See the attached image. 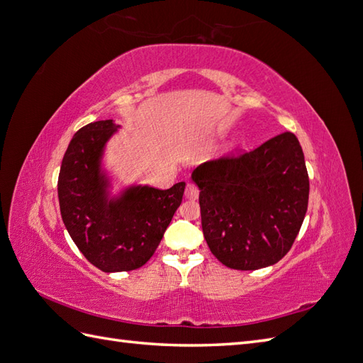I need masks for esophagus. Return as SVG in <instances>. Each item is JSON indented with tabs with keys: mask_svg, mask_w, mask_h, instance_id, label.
I'll use <instances>...</instances> for the list:
<instances>
[{
	"mask_svg": "<svg viewBox=\"0 0 363 363\" xmlns=\"http://www.w3.org/2000/svg\"><path fill=\"white\" fill-rule=\"evenodd\" d=\"M199 196V190L195 184H189L187 189H185V198L189 199H198Z\"/></svg>",
	"mask_w": 363,
	"mask_h": 363,
	"instance_id": "1",
	"label": "esophagus"
}]
</instances>
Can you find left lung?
Listing matches in <instances>:
<instances>
[{
    "label": "left lung",
    "mask_w": 363,
    "mask_h": 363,
    "mask_svg": "<svg viewBox=\"0 0 363 363\" xmlns=\"http://www.w3.org/2000/svg\"><path fill=\"white\" fill-rule=\"evenodd\" d=\"M199 187L201 224L212 254L237 271L278 263L305 220L309 178L294 133L249 153L223 156L191 173Z\"/></svg>",
    "instance_id": "1"
}]
</instances>
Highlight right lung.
<instances>
[{
  "label": "right lung",
  "instance_id": "1",
  "mask_svg": "<svg viewBox=\"0 0 363 363\" xmlns=\"http://www.w3.org/2000/svg\"><path fill=\"white\" fill-rule=\"evenodd\" d=\"M113 121H99L74 134L58 174L63 223L75 246L104 272L134 271L153 257L164 232L181 206L185 182L159 190L148 185L108 198L109 181L100 173Z\"/></svg>",
  "mask_w": 363,
  "mask_h": 363
}]
</instances>
